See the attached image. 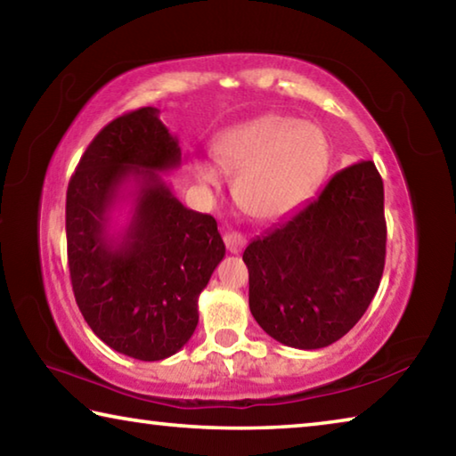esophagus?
Segmentation results:
<instances>
[{
  "label": "esophagus",
  "mask_w": 456,
  "mask_h": 456,
  "mask_svg": "<svg viewBox=\"0 0 456 456\" xmlns=\"http://www.w3.org/2000/svg\"><path fill=\"white\" fill-rule=\"evenodd\" d=\"M223 239H225L227 251H231V253H241V251H243V247H245V243H247L245 235L237 233V231H227L225 237H223Z\"/></svg>",
  "instance_id": "esophagus-1"
}]
</instances>
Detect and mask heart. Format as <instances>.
<instances>
[{
	"instance_id": "b5f03b06",
	"label": "heart",
	"mask_w": 456,
	"mask_h": 456,
	"mask_svg": "<svg viewBox=\"0 0 456 456\" xmlns=\"http://www.w3.org/2000/svg\"><path fill=\"white\" fill-rule=\"evenodd\" d=\"M213 154L223 171L237 175V205L257 221H275L297 209L318 187L330 163V142L314 122L288 114L239 122L215 138ZM192 175L219 184L217 168L195 160Z\"/></svg>"
}]
</instances>
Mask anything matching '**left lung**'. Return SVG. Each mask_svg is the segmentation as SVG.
<instances>
[{
	"label": "left lung",
	"mask_w": 456,
	"mask_h": 456,
	"mask_svg": "<svg viewBox=\"0 0 456 456\" xmlns=\"http://www.w3.org/2000/svg\"><path fill=\"white\" fill-rule=\"evenodd\" d=\"M384 259L382 176L372 160H362L247 245L249 310L277 342L326 348L368 310Z\"/></svg>",
	"instance_id": "left-lung-1"
}]
</instances>
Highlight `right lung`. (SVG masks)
Returning a JSON list of instances; mask_svg holds the SVG:
<instances>
[{
    "mask_svg": "<svg viewBox=\"0 0 456 456\" xmlns=\"http://www.w3.org/2000/svg\"><path fill=\"white\" fill-rule=\"evenodd\" d=\"M181 163L176 136L152 106L100 130L66 192L68 265L92 331L125 356L157 362L179 352L199 323L197 302L225 243L211 215L191 211L159 173ZM134 181V219L110 231V209Z\"/></svg>",
    "mask_w": 456,
    "mask_h": 456,
    "instance_id": "obj_1",
    "label": "right lung"
}]
</instances>
